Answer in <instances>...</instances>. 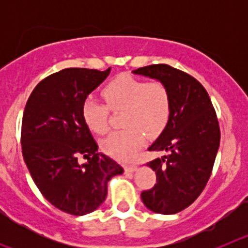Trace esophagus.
<instances>
[{"instance_id":"1","label":"esophagus","mask_w":248,"mask_h":248,"mask_svg":"<svg viewBox=\"0 0 248 248\" xmlns=\"http://www.w3.org/2000/svg\"><path fill=\"white\" fill-rule=\"evenodd\" d=\"M137 170V165L135 164H128V165H124V171L125 172H133Z\"/></svg>"}]
</instances>
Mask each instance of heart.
I'll list each match as a JSON object with an SVG mask.
<instances>
[{
    "label": "heart",
    "mask_w": 248,
    "mask_h": 248,
    "mask_svg": "<svg viewBox=\"0 0 248 248\" xmlns=\"http://www.w3.org/2000/svg\"><path fill=\"white\" fill-rule=\"evenodd\" d=\"M105 103L87 98L82 105L85 124L98 134L109 130L110 110L122 111V125L103 141L108 155L119 160H129L149 139L159 137L166 129L172 110L170 89L163 82H148L131 76H119L107 83L102 91Z\"/></svg>",
    "instance_id": "obj_1"
}]
</instances>
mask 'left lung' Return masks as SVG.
<instances>
[{
  "instance_id": "left-lung-1",
  "label": "left lung",
  "mask_w": 248,
  "mask_h": 248,
  "mask_svg": "<svg viewBox=\"0 0 248 248\" xmlns=\"http://www.w3.org/2000/svg\"><path fill=\"white\" fill-rule=\"evenodd\" d=\"M133 72L163 82L171 93L170 122L149 148L168 154L146 164L156 184L141 192V200L153 212L176 214L200 196L211 176L221 137L217 115L203 85L186 72L169 64Z\"/></svg>"
}]
</instances>
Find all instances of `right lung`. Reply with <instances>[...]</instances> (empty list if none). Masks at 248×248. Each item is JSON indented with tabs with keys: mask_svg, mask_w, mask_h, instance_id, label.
<instances>
[{
	"mask_svg": "<svg viewBox=\"0 0 248 248\" xmlns=\"http://www.w3.org/2000/svg\"><path fill=\"white\" fill-rule=\"evenodd\" d=\"M105 71L65 68L46 77L31 93L22 118V155L41 194L74 216L98 209L108 181L123 172L119 164L98 154L82 115L83 102L108 77ZM89 163L80 166L78 155Z\"/></svg>",
	"mask_w": 248,
	"mask_h": 248,
	"instance_id": "1",
	"label": "right lung"
}]
</instances>
